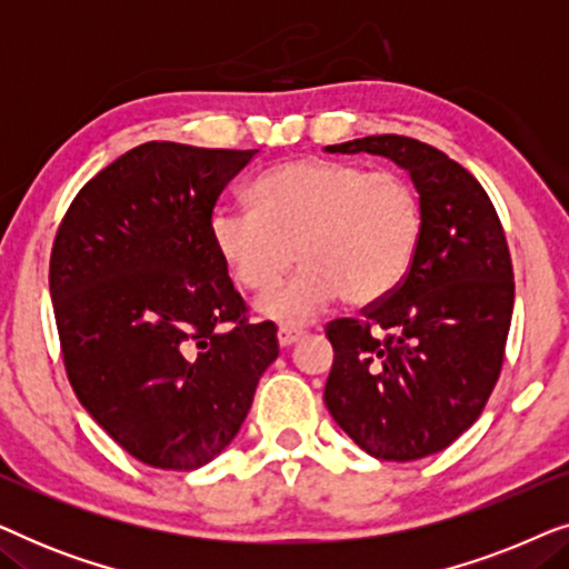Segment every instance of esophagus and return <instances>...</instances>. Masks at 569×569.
<instances>
[{
    "mask_svg": "<svg viewBox=\"0 0 569 569\" xmlns=\"http://www.w3.org/2000/svg\"><path fill=\"white\" fill-rule=\"evenodd\" d=\"M302 337H306V331H300V329H290V326H282V329L277 331L279 347H292L295 341H300Z\"/></svg>",
    "mask_w": 569,
    "mask_h": 569,
    "instance_id": "34e87169",
    "label": "esophagus"
}]
</instances>
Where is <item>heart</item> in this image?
Listing matches in <instances>:
<instances>
[{"label":"heart","mask_w":569,"mask_h":569,"mask_svg":"<svg viewBox=\"0 0 569 569\" xmlns=\"http://www.w3.org/2000/svg\"><path fill=\"white\" fill-rule=\"evenodd\" d=\"M251 212L217 209L209 236L246 292L263 298L292 269L263 313L302 326L339 298L352 308L386 300L417 259L422 201L409 178L347 160H290L248 189Z\"/></svg>","instance_id":"1"}]
</instances>
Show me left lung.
<instances>
[{
  "label": "left lung",
  "mask_w": 569,
  "mask_h": 569,
  "mask_svg": "<svg viewBox=\"0 0 569 569\" xmlns=\"http://www.w3.org/2000/svg\"><path fill=\"white\" fill-rule=\"evenodd\" d=\"M407 168L425 214L409 274L362 318L326 326L323 401L380 461L440 453L477 422L505 360L516 282L500 217L481 183L432 144L376 134L326 147Z\"/></svg>",
  "instance_id": "obj_1"
}]
</instances>
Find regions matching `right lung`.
Segmentation results:
<instances>
[{"label": "right lung", "instance_id": "obj_1", "mask_svg": "<svg viewBox=\"0 0 569 569\" xmlns=\"http://www.w3.org/2000/svg\"><path fill=\"white\" fill-rule=\"evenodd\" d=\"M259 150L139 144L77 191L49 284L69 383L137 461L191 471L236 438L277 326L256 323L209 236Z\"/></svg>", "mask_w": 569, "mask_h": 569}]
</instances>
